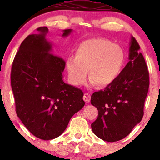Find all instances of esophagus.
Instances as JSON below:
<instances>
[{
	"instance_id": "1",
	"label": "esophagus",
	"mask_w": 160,
	"mask_h": 160,
	"mask_svg": "<svg viewBox=\"0 0 160 160\" xmlns=\"http://www.w3.org/2000/svg\"><path fill=\"white\" fill-rule=\"evenodd\" d=\"M90 99H91V95L89 93H84L83 95V100L85 101L86 103H89L90 102Z\"/></svg>"
}]
</instances>
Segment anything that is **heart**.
I'll list each match as a JSON object with an SVG mask.
<instances>
[{
    "instance_id": "obj_1",
    "label": "heart",
    "mask_w": 160,
    "mask_h": 160,
    "mask_svg": "<svg viewBox=\"0 0 160 160\" xmlns=\"http://www.w3.org/2000/svg\"><path fill=\"white\" fill-rule=\"evenodd\" d=\"M123 62V52L118 45L96 38L82 42L77 50L76 57L67 59L66 68L73 85H82L89 69V85L105 86L117 79Z\"/></svg>"
}]
</instances>
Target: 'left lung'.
<instances>
[{"label":"left lung","instance_id":"8db88e82","mask_svg":"<svg viewBox=\"0 0 160 160\" xmlns=\"http://www.w3.org/2000/svg\"><path fill=\"white\" fill-rule=\"evenodd\" d=\"M129 45L127 65L114 81L91 96V104L98 111L92 129L97 137L108 142L127 136L144 115L149 72L144 56L139 52L140 46L133 37Z\"/></svg>","mask_w":160,"mask_h":160}]
</instances>
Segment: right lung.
<instances>
[{
	"mask_svg": "<svg viewBox=\"0 0 160 160\" xmlns=\"http://www.w3.org/2000/svg\"><path fill=\"white\" fill-rule=\"evenodd\" d=\"M23 40L11 69L16 112L32 135L51 140L63 133L71 117L83 108L81 89L63 81L65 62L52 52L47 27ZM63 31L62 37L71 34Z\"/></svg>",
	"mask_w": 160,
	"mask_h": 160,
	"instance_id": "right-lung-1",
	"label": "right lung"
}]
</instances>
